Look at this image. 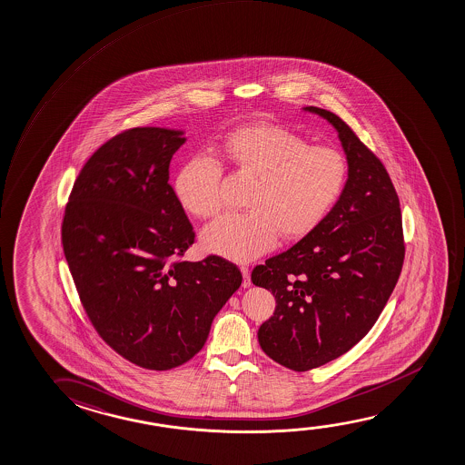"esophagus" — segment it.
Listing matches in <instances>:
<instances>
[{
    "mask_svg": "<svg viewBox=\"0 0 465 465\" xmlns=\"http://www.w3.org/2000/svg\"><path fill=\"white\" fill-rule=\"evenodd\" d=\"M242 273V288H251V275H250V267L248 265H242L240 267Z\"/></svg>",
    "mask_w": 465,
    "mask_h": 465,
    "instance_id": "1",
    "label": "esophagus"
}]
</instances>
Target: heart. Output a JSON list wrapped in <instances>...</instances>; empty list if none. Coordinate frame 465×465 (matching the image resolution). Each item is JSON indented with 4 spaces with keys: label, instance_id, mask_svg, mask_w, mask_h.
<instances>
[{
    "label": "heart",
    "instance_id": "b5f03b06",
    "mask_svg": "<svg viewBox=\"0 0 465 465\" xmlns=\"http://www.w3.org/2000/svg\"><path fill=\"white\" fill-rule=\"evenodd\" d=\"M215 153L256 177L246 198L248 213L225 214L203 230L204 250L246 262L272 250L278 233L292 240L323 221L347 182V162L330 147H310L301 135L273 124L232 131ZM223 166L198 155L175 177V195L189 213L208 219L223 208Z\"/></svg>",
    "mask_w": 465,
    "mask_h": 465
}]
</instances>
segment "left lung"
<instances>
[{
	"mask_svg": "<svg viewBox=\"0 0 465 465\" xmlns=\"http://www.w3.org/2000/svg\"><path fill=\"white\" fill-rule=\"evenodd\" d=\"M302 110L336 129L347 182L315 229L251 275L276 299L259 343L273 361L299 372L330 363L370 332L404 259L400 202L384 164L337 114Z\"/></svg>",
	"mask_w": 465,
	"mask_h": 465,
	"instance_id": "8db88e82",
	"label": "left lung"
}]
</instances>
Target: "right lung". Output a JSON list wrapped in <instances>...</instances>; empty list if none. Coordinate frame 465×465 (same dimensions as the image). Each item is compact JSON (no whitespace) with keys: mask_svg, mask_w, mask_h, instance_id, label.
I'll return each mask as SVG.
<instances>
[{"mask_svg":"<svg viewBox=\"0 0 465 465\" xmlns=\"http://www.w3.org/2000/svg\"><path fill=\"white\" fill-rule=\"evenodd\" d=\"M185 142V131L156 126L105 142L74 181L62 223L89 320L114 351L147 370L195 357L242 282L223 257L175 261L195 238L168 182Z\"/></svg>","mask_w":465,"mask_h":465,"instance_id":"right-lung-1","label":"right lung"}]
</instances>
